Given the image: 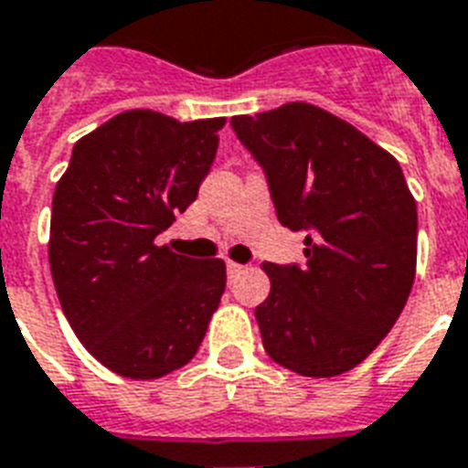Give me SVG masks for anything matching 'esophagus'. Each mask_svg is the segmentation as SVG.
Segmentation results:
<instances>
[{"label": "esophagus", "mask_w": 468, "mask_h": 468, "mask_svg": "<svg viewBox=\"0 0 468 468\" xmlns=\"http://www.w3.org/2000/svg\"><path fill=\"white\" fill-rule=\"evenodd\" d=\"M242 270H245V267H242V264L228 262V277H230V279H233V277H238V274H240Z\"/></svg>", "instance_id": "34e87169"}]
</instances>
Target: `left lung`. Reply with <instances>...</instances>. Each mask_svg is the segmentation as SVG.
<instances>
[{
	"mask_svg": "<svg viewBox=\"0 0 468 468\" xmlns=\"http://www.w3.org/2000/svg\"><path fill=\"white\" fill-rule=\"evenodd\" d=\"M264 169L279 223L306 233V264H264L255 308L267 355L301 377H337L378 347L406 306L418 211L396 157L347 121L292 101L230 119Z\"/></svg>",
	"mask_w": 468,
	"mask_h": 468,
	"instance_id": "obj_1",
	"label": "left lung"
}]
</instances>
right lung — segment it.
<instances>
[{"label": "right lung", "instance_id": "add662e5", "mask_svg": "<svg viewBox=\"0 0 468 468\" xmlns=\"http://www.w3.org/2000/svg\"><path fill=\"white\" fill-rule=\"evenodd\" d=\"M223 123L123 112L75 143L55 186V292L80 342L113 374L148 381L184 367L226 292L223 260L155 245L197 198Z\"/></svg>", "mask_w": 468, "mask_h": 468}]
</instances>
